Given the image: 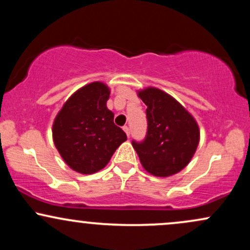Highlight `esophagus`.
I'll return each instance as SVG.
<instances>
[{
    "mask_svg": "<svg viewBox=\"0 0 250 250\" xmlns=\"http://www.w3.org/2000/svg\"><path fill=\"white\" fill-rule=\"evenodd\" d=\"M123 130L125 131V134H127L128 137L130 136V129H129V127H127V125H125V127H123Z\"/></svg>",
    "mask_w": 250,
    "mask_h": 250,
    "instance_id": "1",
    "label": "esophagus"
}]
</instances>
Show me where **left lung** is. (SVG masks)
<instances>
[{
  "label": "left lung",
  "mask_w": 250,
  "mask_h": 250,
  "mask_svg": "<svg viewBox=\"0 0 250 250\" xmlns=\"http://www.w3.org/2000/svg\"><path fill=\"white\" fill-rule=\"evenodd\" d=\"M147 105V135L131 145L143 168L154 176L167 177L182 170L191 160L200 141L196 121L174 97L157 88L139 91Z\"/></svg>",
  "instance_id": "obj_1"
}]
</instances>
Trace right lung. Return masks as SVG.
Segmentation results:
<instances>
[{"label": "right lung", "instance_id": "add662e5", "mask_svg": "<svg viewBox=\"0 0 250 250\" xmlns=\"http://www.w3.org/2000/svg\"><path fill=\"white\" fill-rule=\"evenodd\" d=\"M109 88L93 82L74 93L53 125L55 147L73 170L93 174L108 165L127 135L107 108Z\"/></svg>", "mask_w": 250, "mask_h": 250}]
</instances>
